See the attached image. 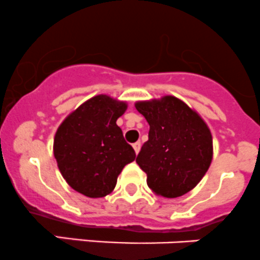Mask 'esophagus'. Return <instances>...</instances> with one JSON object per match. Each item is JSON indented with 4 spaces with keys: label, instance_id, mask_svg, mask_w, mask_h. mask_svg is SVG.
Returning <instances> with one entry per match:
<instances>
[{
    "label": "esophagus",
    "instance_id": "1",
    "mask_svg": "<svg viewBox=\"0 0 260 260\" xmlns=\"http://www.w3.org/2000/svg\"><path fill=\"white\" fill-rule=\"evenodd\" d=\"M133 148H134V150H135V154L138 155L139 154V151H140V148H141V144L139 143H135V144H133Z\"/></svg>",
    "mask_w": 260,
    "mask_h": 260
}]
</instances>
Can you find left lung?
I'll return each mask as SVG.
<instances>
[{"instance_id": "left-lung-1", "label": "left lung", "mask_w": 260, "mask_h": 260, "mask_svg": "<svg viewBox=\"0 0 260 260\" xmlns=\"http://www.w3.org/2000/svg\"><path fill=\"white\" fill-rule=\"evenodd\" d=\"M136 110L150 125L136 162L156 195L178 198L198 185L213 159V138L197 111L175 96L138 101Z\"/></svg>"}]
</instances>
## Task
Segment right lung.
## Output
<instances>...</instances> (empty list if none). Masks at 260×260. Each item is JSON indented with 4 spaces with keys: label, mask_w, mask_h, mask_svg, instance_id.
Instances as JSON below:
<instances>
[{
    "label": "right lung",
    "mask_w": 260,
    "mask_h": 260,
    "mask_svg": "<svg viewBox=\"0 0 260 260\" xmlns=\"http://www.w3.org/2000/svg\"><path fill=\"white\" fill-rule=\"evenodd\" d=\"M127 104L98 95L72 111L58 126L53 155L66 183L80 194L103 198L114 190L124 167L135 160L116 120Z\"/></svg>",
    "instance_id": "1"
}]
</instances>
